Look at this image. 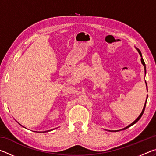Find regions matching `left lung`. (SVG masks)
Here are the masks:
<instances>
[{
	"instance_id": "1",
	"label": "left lung",
	"mask_w": 156,
	"mask_h": 156,
	"mask_svg": "<svg viewBox=\"0 0 156 156\" xmlns=\"http://www.w3.org/2000/svg\"><path fill=\"white\" fill-rule=\"evenodd\" d=\"M136 49L138 50V53H139V54H140V56H141V62H142V64L144 65V72H145V73H146V66H145V63H144V60H143V58H142V54H141V51H140V50L138 49V48H136ZM145 83H146V86H147V82L145 81ZM147 100H146V101H145V103H144V107H143V109H142V112H141V113L140 114V115L138 116V118H137V119L134 121V122H132L131 125H128L127 126H126V127H125V128H124V129H121V130H125V129H127V128H129V127H130L131 126H132L133 125H134V124L135 123H136L137 122H138V121L140 119V118L142 117V114H143V113H144V109H145V107H146V104H147ZM118 131H120V130H118Z\"/></svg>"
}]
</instances>
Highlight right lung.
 <instances>
[{"mask_svg":"<svg viewBox=\"0 0 156 156\" xmlns=\"http://www.w3.org/2000/svg\"><path fill=\"white\" fill-rule=\"evenodd\" d=\"M44 132H47V131H43V133H44Z\"/></svg>","mask_w":156,"mask_h":156,"instance_id":"add662e5","label":"right lung"}]
</instances>
